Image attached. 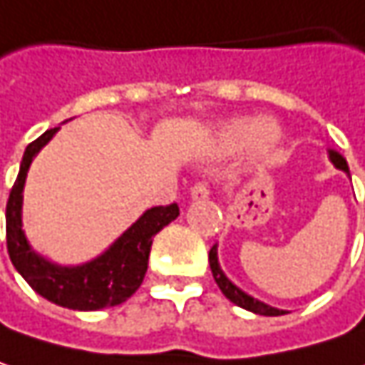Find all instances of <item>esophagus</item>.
<instances>
[{
  "mask_svg": "<svg viewBox=\"0 0 365 365\" xmlns=\"http://www.w3.org/2000/svg\"><path fill=\"white\" fill-rule=\"evenodd\" d=\"M190 198L194 200V202H198V200H207L209 198V185L202 182H198L192 190H190Z\"/></svg>",
  "mask_w": 365,
  "mask_h": 365,
  "instance_id": "1",
  "label": "esophagus"
}]
</instances>
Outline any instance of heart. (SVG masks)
<instances>
[{
    "label": "heart",
    "mask_w": 365,
    "mask_h": 365,
    "mask_svg": "<svg viewBox=\"0 0 365 365\" xmlns=\"http://www.w3.org/2000/svg\"><path fill=\"white\" fill-rule=\"evenodd\" d=\"M282 142V129L278 120L263 116L250 120L247 116H234L221 120L213 131L211 146L217 154H230L234 150H242V158L255 165L267 160Z\"/></svg>",
    "instance_id": "1"
}]
</instances>
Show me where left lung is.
Wrapping results in <instances>:
<instances>
[{"mask_svg": "<svg viewBox=\"0 0 365 365\" xmlns=\"http://www.w3.org/2000/svg\"><path fill=\"white\" fill-rule=\"evenodd\" d=\"M328 158H330V163H332L336 169L345 171V173L349 175V165H347V160H345V156H343L341 152H336V150H328ZM217 247H219V245H215V247L211 249V252H209V265H211V272H213V278H215L217 286L221 288V292L225 294V299H230L234 305H238V307H242V309H247V312H252V314H259V315L286 314V309L272 307V305H267V303H263V301L255 299L252 294L245 292L238 284H234V282L230 280V278L225 276V272L221 269V263H219V250H217Z\"/></svg>", "mask_w": 365, "mask_h": 365, "instance_id": "obj_1", "label": "left lung"}]
</instances>
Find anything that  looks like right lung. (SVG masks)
Here are the masks:
<instances>
[{
  "label": "right lung",
  "instance_id": "obj_1",
  "mask_svg": "<svg viewBox=\"0 0 365 365\" xmlns=\"http://www.w3.org/2000/svg\"><path fill=\"white\" fill-rule=\"evenodd\" d=\"M58 129L60 127L48 129L24 150L16 183L10 192L6 207V236L10 261L37 294L60 307L77 312H98L115 307L125 303L142 286L148 269L152 238L165 225L178 219L180 209L178 205H169L144 211L108 249L77 265H62L37 252L22 227L24 183L35 156L46 144H50Z\"/></svg>",
  "mask_w": 365,
  "mask_h": 365
}]
</instances>
